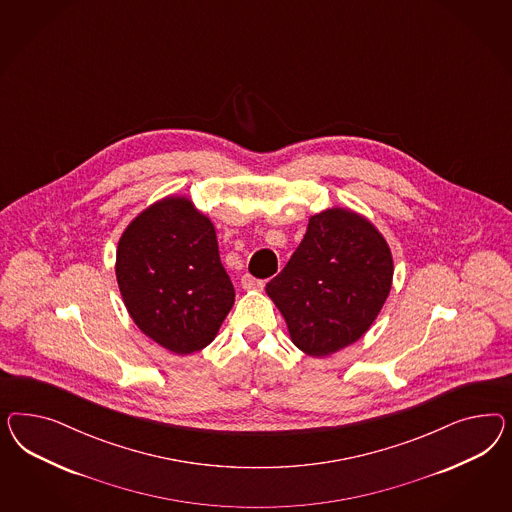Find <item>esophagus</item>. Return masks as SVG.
Segmentation results:
<instances>
[{
	"label": "esophagus",
	"mask_w": 512,
	"mask_h": 512,
	"mask_svg": "<svg viewBox=\"0 0 512 512\" xmlns=\"http://www.w3.org/2000/svg\"><path fill=\"white\" fill-rule=\"evenodd\" d=\"M240 283H242V287H244L246 291H261L264 287V283L261 279H255L253 276H249V274H244Z\"/></svg>",
	"instance_id": "obj_1"
}]
</instances>
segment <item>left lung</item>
Returning a JSON list of instances; mask_svg holds the SVG:
<instances>
[{
	"mask_svg": "<svg viewBox=\"0 0 512 512\" xmlns=\"http://www.w3.org/2000/svg\"><path fill=\"white\" fill-rule=\"evenodd\" d=\"M116 279L135 325L176 355L210 345L234 304L214 223L187 197L154 202L127 225Z\"/></svg>",
	"mask_w": 512,
	"mask_h": 512,
	"instance_id": "8db88e82",
	"label": "left lung"
}]
</instances>
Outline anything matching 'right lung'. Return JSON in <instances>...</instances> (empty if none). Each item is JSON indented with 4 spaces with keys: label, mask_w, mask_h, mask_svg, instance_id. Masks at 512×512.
<instances>
[{
    "label": "right lung",
    "mask_w": 512,
    "mask_h": 512,
    "mask_svg": "<svg viewBox=\"0 0 512 512\" xmlns=\"http://www.w3.org/2000/svg\"><path fill=\"white\" fill-rule=\"evenodd\" d=\"M394 276L387 240L347 208L310 217L304 240L266 295L291 340L310 357H328L360 340L377 319Z\"/></svg>",
    "instance_id": "1"
}]
</instances>
